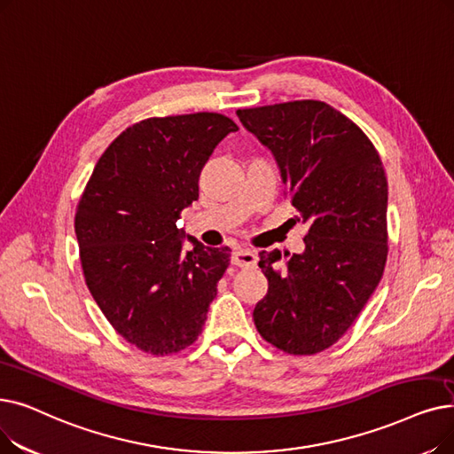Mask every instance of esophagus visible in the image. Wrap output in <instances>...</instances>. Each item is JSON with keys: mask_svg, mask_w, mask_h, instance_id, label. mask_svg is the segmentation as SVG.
Masks as SVG:
<instances>
[{"mask_svg": "<svg viewBox=\"0 0 454 454\" xmlns=\"http://www.w3.org/2000/svg\"><path fill=\"white\" fill-rule=\"evenodd\" d=\"M231 263L238 267H255V263H258V254L250 248H238L231 255Z\"/></svg>", "mask_w": 454, "mask_h": 454, "instance_id": "obj_1", "label": "esophagus"}]
</instances>
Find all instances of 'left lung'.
<instances>
[{
    "instance_id": "obj_1",
    "label": "left lung",
    "mask_w": 454,
    "mask_h": 454,
    "mask_svg": "<svg viewBox=\"0 0 454 454\" xmlns=\"http://www.w3.org/2000/svg\"><path fill=\"white\" fill-rule=\"evenodd\" d=\"M280 167L286 194L308 223L306 250L286 265L260 252L269 291L254 308L260 336L294 356L336 343L377 289L387 260V180L377 148L319 100L238 111Z\"/></svg>"
}]
</instances>
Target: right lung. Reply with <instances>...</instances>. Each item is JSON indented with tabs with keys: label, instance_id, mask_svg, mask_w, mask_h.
I'll return each instance as SVG.
<instances>
[{
	"label": "right lung",
	"instance_id": "right-lung-1",
	"mask_svg": "<svg viewBox=\"0 0 454 454\" xmlns=\"http://www.w3.org/2000/svg\"><path fill=\"white\" fill-rule=\"evenodd\" d=\"M219 113L153 116L126 128L98 160L75 209L87 287L121 336L153 356L202 333L230 248L204 247L176 226L199 200V178L231 131Z\"/></svg>",
	"mask_w": 454,
	"mask_h": 454
}]
</instances>
